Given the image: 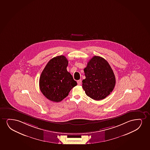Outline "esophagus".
<instances>
[{"instance_id": "esophagus-1", "label": "esophagus", "mask_w": 150, "mask_h": 150, "mask_svg": "<svg viewBox=\"0 0 150 150\" xmlns=\"http://www.w3.org/2000/svg\"><path fill=\"white\" fill-rule=\"evenodd\" d=\"M77 84L78 85H80L81 84V80L79 79V80H77Z\"/></svg>"}]
</instances>
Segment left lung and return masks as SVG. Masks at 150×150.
I'll list each match as a JSON object with an SVG mask.
<instances>
[{"instance_id":"1","label":"left lung","mask_w":150,"mask_h":150,"mask_svg":"<svg viewBox=\"0 0 150 150\" xmlns=\"http://www.w3.org/2000/svg\"><path fill=\"white\" fill-rule=\"evenodd\" d=\"M86 79L82 88L86 95L95 100L104 99L112 91L115 84V74L105 59L95 56L84 69Z\"/></svg>"}]
</instances>
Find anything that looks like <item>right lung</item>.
Wrapping results in <instances>:
<instances>
[{
	"label": "right lung",
	"instance_id": "add662e5",
	"mask_svg": "<svg viewBox=\"0 0 150 150\" xmlns=\"http://www.w3.org/2000/svg\"><path fill=\"white\" fill-rule=\"evenodd\" d=\"M68 64L66 57L57 56L49 60L41 73L40 88L45 97L51 101H62L77 84L67 70Z\"/></svg>",
	"mask_w": 150,
	"mask_h": 150
}]
</instances>
